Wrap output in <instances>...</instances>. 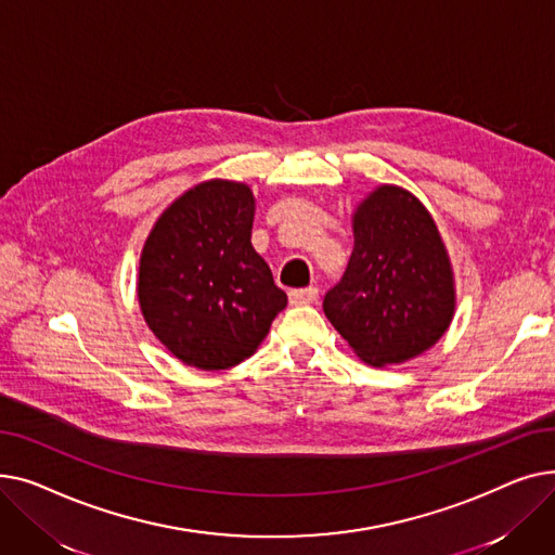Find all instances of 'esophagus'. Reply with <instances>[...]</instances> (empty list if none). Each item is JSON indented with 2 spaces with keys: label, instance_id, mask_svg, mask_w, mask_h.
<instances>
[{
  "label": "esophagus",
  "instance_id": "1",
  "mask_svg": "<svg viewBox=\"0 0 555 555\" xmlns=\"http://www.w3.org/2000/svg\"><path fill=\"white\" fill-rule=\"evenodd\" d=\"M317 297H319V289L314 285L301 287V289H289V304L293 306L312 304V301H317Z\"/></svg>",
  "mask_w": 555,
  "mask_h": 555
}]
</instances>
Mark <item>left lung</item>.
I'll list each match as a JSON object with an SVG mask.
<instances>
[{"instance_id":"1","label":"left lung","mask_w":555,"mask_h":555,"mask_svg":"<svg viewBox=\"0 0 555 555\" xmlns=\"http://www.w3.org/2000/svg\"><path fill=\"white\" fill-rule=\"evenodd\" d=\"M353 254L324 312L360 360L400 364L448 331L456 295L450 256L423 202L377 186L353 214Z\"/></svg>"}]
</instances>
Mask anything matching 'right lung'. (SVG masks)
Returning <instances> with one entry per match:
<instances>
[{
	"label": "right lung",
	"instance_id": "add662e5",
	"mask_svg": "<svg viewBox=\"0 0 555 555\" xmlns=\"http://www.w3.org/2000/svg\"><path fill=\"white\" fill-rule=\"evenodd\" d=\"M254 209L247 184L202 182L170 204L143 245L137 281L143 319L189 366L241 364L287 306L251 247Z\"/></svg>",
	"mask_w": 555,
	"mask_h": 555
}]
</instances>
